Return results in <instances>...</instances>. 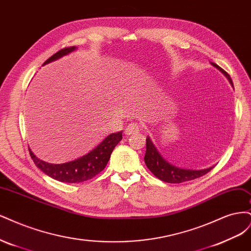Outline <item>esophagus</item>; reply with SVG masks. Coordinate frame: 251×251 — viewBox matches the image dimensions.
<instances>
[{
	"instance_id": "obj_1",
	"label": "esophagus",
	"mask_w": 251,
	"mask_h": 251,
	"mask_svg": "<svg viewBox=\"0 0 251 251\" xmlns=\"http://www.w3.org/2000/svg\"><path fill=\"white\" fill-rule=\"evenodd\" d=\"M139 131H141V126L137 124V123H133V124H129L126 129H125V133L127 135H130V134H134L137 133Z\"/></svg>"
}]
</instances>
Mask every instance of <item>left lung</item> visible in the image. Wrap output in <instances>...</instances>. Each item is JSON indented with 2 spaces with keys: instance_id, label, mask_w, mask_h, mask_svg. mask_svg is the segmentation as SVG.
<instances>
[{
  "instance_id": "8db88e82",
  "label": "left lung",
  "mask_w": 251,
  "mask_h": 251,
  "mask_svg": "<svg viewBox=\"0 0 251 251\" xmlns=\"http://www.w3.org/2000/svg\"><path fill=\"white\" fill-rule=\"evenodd\" d=\"M211 64L217 70H219L222 74L227 78L229 83L233 87L232 80L227 73H226L223 69H221L218 64L214 62H211ZM144 159L147 168L153 174H154V176H156L160 180L169 182V183H181L184 181L193 180L208 173L214 168V167H209V168L201 169V170H191V169L178 168L172 164H170L168 160H166L163 156L160 155V153L154 146V144L152 143L149 136H147L146 139V154H145Z\"/></svg>"
}]
</instances>
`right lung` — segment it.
<instances>
[{
    "instance_id": "obj_1",
    "label": "right lung",
    "mask_w": 251,
    "mask_h": 251,
    "mask_svg": "<svg viewBox=\"0 0 251 251\" xmlns=\"http://www.w3.org/2000/svg\"><path fill=\"white\" fill-rule=\"evenodd\" d=\"M76 49V47L64 48V49L52 55L49 59L44 62L43 66L57 60ZM121 140H122V131L111 133L105 137L98 146L88 152L87 154L64 164L47 163V161L36 157L30 148L29 152L36 167L42 170L45 174L50 176L51 178L61 182L78 183L93 178L106 167L112 150L115 149Z\"/></svg>"
}]
</instances>
